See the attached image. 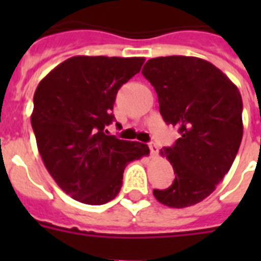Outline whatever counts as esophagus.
I'll return each mask as SVG.
<instances>
[{
  "label": "esophagus",
  "instance_id": "34e87169",
  "mask_svg": "<svg viewBox=\"0 0 261 261\" xmlns=\"http://www.w3.org/2000/svg\"><path fill=\"white\" fill-rule=\"evenodd\" d=\"M149 149H150L151 155H155L157 153H159V146H157V143H155V142L149 143Z\"/></svg>",
  "mask_w": 261,
  "mask_h": 261
}]
</instances>
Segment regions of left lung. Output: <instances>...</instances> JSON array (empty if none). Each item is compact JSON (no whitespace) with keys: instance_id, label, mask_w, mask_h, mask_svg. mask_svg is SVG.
<instances>
[{"instance_id":"1","label":"left lung","mask_w":261,"mask_h":261,"mask_svg":"<svg viewBox=\"0 0 261 261\" xmlns=\"http://www.w3.org/2000/svg\"><path fill=\"white\" fill-rule=\"evenodd\" d=\"M142 74L157 92L165 123L181 135L160 151L176 177L153 195L174 208L196 204L215 190L237 155L243 139L240 90L218 67L196 57L149 59Z\"/></svg>"}]
</instances>
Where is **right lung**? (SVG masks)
<instances>
[{"mask_svg": "<svg viewBox=\"0 0 261 261\" xmlns=\"http://www.w3.org/2000/svg\"><path fill=\"white\" fill-rule=\"evenodd\" d=\"M143 62L79 55L53 69L35 90L31 123L39 153L61 190L79 202L98 206L112 200L127 164L150 151L106 130L115 120L118 90Z\"/></svg>", "mask_w": 261, "mask_h": 261, "instance_id": "obj_1", "label": "right lung"}]
</instances>
